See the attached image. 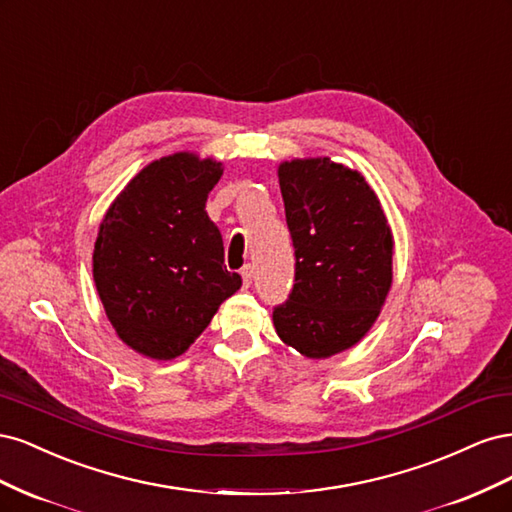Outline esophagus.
Wrapping results in <instances>:
<instances>
[{
  "instance_id": "esophagus-1",
  "label": "esophagus",
  "mask_w": 512,
  "mask_h": 512,
  "mask_svg": "<svg viewBox=\"0 0 512 512\" xmlns=\"http://www.w3.org/2000/svg\"><path fill=\"white\" fill-rule=\"evenodd\" d=\"M241 277H243V284L250 286L252 280H254V267H252V265H245V267L241 269Z\"/></svg>"
}]
</instances>
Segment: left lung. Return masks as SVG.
Returning <instances> with one entry per match:
<instances>
[{
	"label": "left lung",
	"instance_id": "left-lung-1",
	"mask_svg": "<svg viewBox=\"0 0 512 512\" xmlns=\"http://www.w3.org/2000/svg\"><path fill=\"white\" fill-rule=\"evenodd\" d=\"M294 284L273 307L282 342L309 359L354 346L391 288L393 237L367 181L329 158L280 166Z\"/></svg>",
	"mask_w": 512,
	"mask_h": 512
}]
</instances>
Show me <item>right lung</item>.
Instances as JSON below:
<instances>
[{
	"instance_id": "right-lung-1",
	"label": "right lung",
	"mask_w": 512,
	"mask_h": 512,
	"mask_svg": "<svg viewBox=\"0 0 512 512\" xmlns=\"http://www.w3.org/2000/svg\"><path fill=\"white\" fill-rule=\"evenodd\" d=\"M222 164L175 153L143 168L100 224L94 280L117 335L151 359H175L241 288L224 265L207 196Z\"/></svg>"
}]
</instances>
